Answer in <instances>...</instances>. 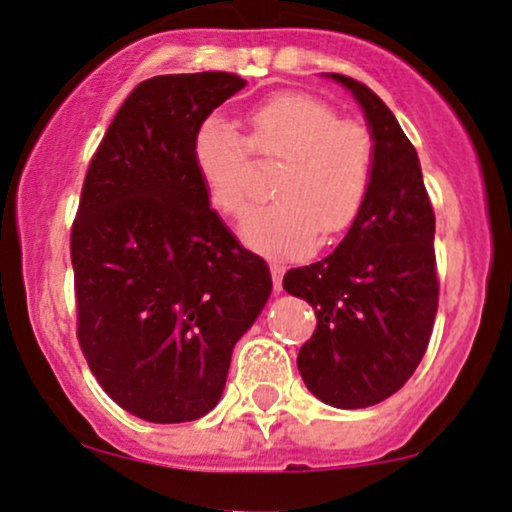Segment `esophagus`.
Segmentation results:
<instances>
[{"mask_svg":"<svg viewBox=\"0 0 512 512\" xmlns=\"http://www.w3.org/2000/svg\"><path fill=\"white\" fill-rule=\"evenodd\" d=\"M283 274L285 267L281 262H271V278H274V290L281 292L283 290Z\"/></svg>","mask_w":512,"mask_h":512,"instance_id":"obj_1","label":"esophagus"}]
</instances>
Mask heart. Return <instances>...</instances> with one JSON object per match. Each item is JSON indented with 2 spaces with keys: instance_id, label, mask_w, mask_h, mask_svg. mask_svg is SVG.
<instances>
[{
  "instance_id": "heart-1",
  "label": "heart",
  "mask_w": 512,
  "mask_h": 512,
  "mask_svg": "<svg viewBox=\"0 0 512 512\" xmlns=\"http://www.w3.org/2000/svg\"><path fill=\"white\" fill-rule=\"evenodd\" d=\"M283 159L274 203L245 217L241 241L267 257H302L351 227L367 199L374 142L365 126L344 121L323 100L281 93L248 114V138L210 117L194 135V168L210 206L229 217L248 208L245 156Z\"/></svg>"
}]
</instances>
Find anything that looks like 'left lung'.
<instances>
[{"label": "left lung", "mask_w": 512, "mask_h": 512, "mask_svg": "<svg viewBox=\"0 0 512 512\" xmlns=\"http://www.w3.org/2000/svg\"><path fill=\"white\" fill-rule=\"evenodd\" d=\"M363 109L374 142L367 199L325 260L290 269L283 288L316 311L297 367L325 405L360 410L393 395L424 358L438 311L435 215L417 149L374 91L325 72Z\"/></svg>", "instance_id": "left-lung-1"}]
</instances>
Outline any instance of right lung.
Listing matches in <instances>:
<instances>
[{"label":"right lung","instance_id":"add662e5","mask_svg":"<svg viewBox=\"0 0 512 512\" xmlns=\"http://www.w3.org/2000/svg\"><path fill=\"white\" fill-rule=\"evenodd\" d=\"M248 81L229 72L142 81L109 124L72 227L77 335L88 367L152 424L206 417L231 351L271 295L262 257L210 208L192 145Z\"/></svg>","mask_w":512,"mask_h":512}]
</instances>
